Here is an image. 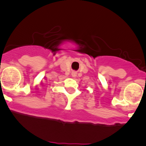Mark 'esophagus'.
<instances>
[{
    "instance_id": "34e87169",
    "label": "esophagus",
    "mask_w": 146,
    "mask_h": 146,
    "mask_svg": "<svg viewBox=\"0 0 146 146\" xmlns=\"http://www.w3.org/2000/svg\"><path fill=\"white\" fill-rule=\"evenodd\" d=\"M72 75L73 76H75L76 75V72H73L72 73Z\"/></svg>"
}]
</instances>
